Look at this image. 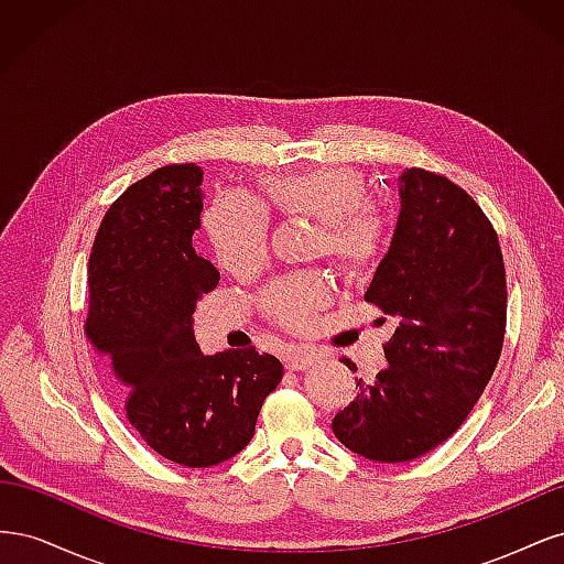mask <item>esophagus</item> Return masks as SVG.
<instances>
[{"instance_id":"obj_1","label":"esophagus","mask_w":564,"mask_h":564,"mask_svg":"<svg viewBox=\"0 0 564 564\" xmlns=\"http://www.w3.org/2000/svg\"><path fill=\"white\" fill-rule=\"evenodd\" d=\"M313 365H315V355L305 352V350H289L284 357V367L289 371H305Z\"/></svg>"}]
</instances>
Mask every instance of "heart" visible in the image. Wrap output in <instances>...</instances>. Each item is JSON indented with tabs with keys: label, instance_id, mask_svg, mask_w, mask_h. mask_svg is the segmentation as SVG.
<instances>
[{
	"label": "heart",
	"instance_id": "heart-1",
	"mask_svg": "<svg viewBox=\"0 0 564 564\" xmlns=\"http://www.w3.org/2000/svg\"><path fill=\"white\" fill-rule=\"evenodd\" d=\"M263 204L282 218L317 220L313 253L350 278L379 261L388 240V218L369 202L362 172L344 164H319L292 174L259 178ZM218 265L245 275L259 268L268 251L270 218L259 202L235 193L216 195L202 218ZM329 303V286L317 272H294L263 292L265 313L284 327L303 329Z\"/></svg>",
	"mask_w": 564,
	"mask_h": 564
}]
</instances>
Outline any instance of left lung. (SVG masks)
Returning <instances> with one entry per match:
<instances>
[{
    "mask_svg": "<svg viewBox=\"0 0 564 564\" xmlns=\"http://www.w3.org/2000/svg\"><path fill=\"white\" fill-rule=\"evenodd\" d=\"M365 299L398 329L383 348L386 369L369 386L357 381V400L332 429L355 454L404 464L456 433L501 355L506 268L473 197L445 176L406 169L395 235Z\"/></svg>",
    "mask_w": 564,
    "mask_h": 564,
    "instance_id": "left-lung-1",
    "label": "left lung"
}]
</instances>
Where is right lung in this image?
I'll return each mask as SVG.
<instances>
[{
    "label": "right lung",
    "instance_id": "add662e5",
    "mask_svg": "<svg viewBox=\"0 0 564 564\" xmlns=\"http://www.w3.org/2000/svg\"><path fill=\"white\" fill-rule=\"evenodd\" d=\"M202 169L169 164L108 209L89 259L87 336L106 357L129 423L148 447L187 468L240 454L263 400L282 381L275 355H202L193 315L220 275L193 247Z\"/></svg>",
    "mask_w": 564,
    "mask_h": 564
}]
</instances>
